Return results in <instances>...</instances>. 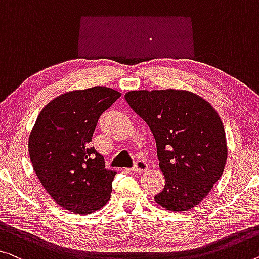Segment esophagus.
I'll return each instance as SVG.
<instances>
[{
  "mask_svg": "<svg viewBox=\"0 0 259 259\" xmlns=\"http://www.w3.org/2000/svg\"><path fill=\"white\" fill-rule=\"evenodd\" d=\"M148 169V164H147L146 161L143 160H138L137 162L134 163V166H133V171H135V172H145V171Z\"/></svg>",
  "mask_w": 259,
  "mask_h": 259,
  "instance_id": "obj_1",
  "label": "esophagus"
}]
</instances>
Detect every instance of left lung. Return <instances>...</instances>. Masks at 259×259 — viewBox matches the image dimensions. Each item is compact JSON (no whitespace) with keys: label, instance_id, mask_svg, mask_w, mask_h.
<instances>
[{"label":"left lung","instance_id":"8db88e82","mask_svg":"<svg viewBox=\"0 0 259 259\" xmlns=\"http://www.w3.org/2000/svg\"><path fill=\"white\" fill-rule=\"evenodd\" d=\"M125 99L156 141L165 185L155 201L170 212L200 204L221 177L228 155L214 107L188 90H133Z\"/></svg>","mask_w":259,"mask_h":259}]
</instances>
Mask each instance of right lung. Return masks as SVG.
<instances>
[{"label":"right lung","instance_id":"add662e5","mask_svg":"<svg viewBox=\"0 0 259 259\" xmlns=\"http://www.w3.org/2000/svg\"><path fill=\"white\" fill-rule=\"evenodd\" d=\"M121 94L106 87L73 90L55 97L35 120L30 160L47 193L63 209L90 214L111 197L117 172L90 147L101 114Z\"/></svg>","mask_w":259,"mask_h":259}]
</instances>
